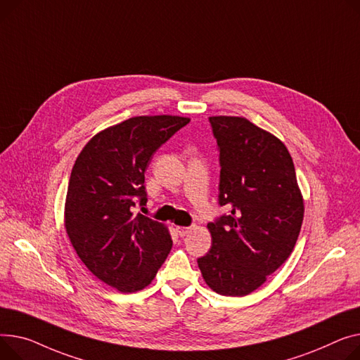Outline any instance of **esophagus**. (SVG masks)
<instances>
[{
	"instance_id": "34e87169",
	"label": "esophagus",
	"mask_w": 360,
	"mask_h": 360,
	"mask_svg": "<svg viewBox=\"0 0 360 360\" xmlns=\"http://www.w3.org/2000/svg\"><path fill=\"white\" fill-rule=\"evenodd\" d=\"M191 230H193V229H191V227H181V226H178L176 227V233L181 236V237H184V236H186Z\"/></svg>"
}]
</instances>
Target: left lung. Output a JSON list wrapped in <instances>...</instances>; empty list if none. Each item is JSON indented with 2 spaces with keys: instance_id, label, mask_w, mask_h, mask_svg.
<instances>
[{
  "instance_id": "obj_1",
  "label": "left lung",
  "mask_w": 360,
  "mask_h": 360,
  "mask_svg": "<svg viewBox=\"0 0 360 360\" xmlns=\"http://www.w3.org/2000/svg\"><path fill=\"white\" fill-rule=\"evenodd\" d=\"M220 149V205L230 212L208 223L210 252L198 268L220 295L256 291L290 257L304 220L292 158L272 133L245 117H210Z\"/></svg>"
}]
</instances>
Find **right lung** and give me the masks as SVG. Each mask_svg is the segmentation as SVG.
I'll use <instances>...</instances> for the list:
<instances>
[{
  "label": "right lung",
  "mask_w": 360,
  "mask_h": 360,
  "mask_svg": "<svg viewBox=\"0 0 360 360\" xmlns=\"http://www.w3.org/2000/svg\"><path fill=\"white\" fill-rule=\"evenodd\" d=\"M189 123L179 115H137L95 134L72 167L65 229L84 265L120 292L153 281L172 249L167 227L133 207L146 204L152 155Z\"/></svg>",
  "instance_id": "obj_1"
}]
</instances>
